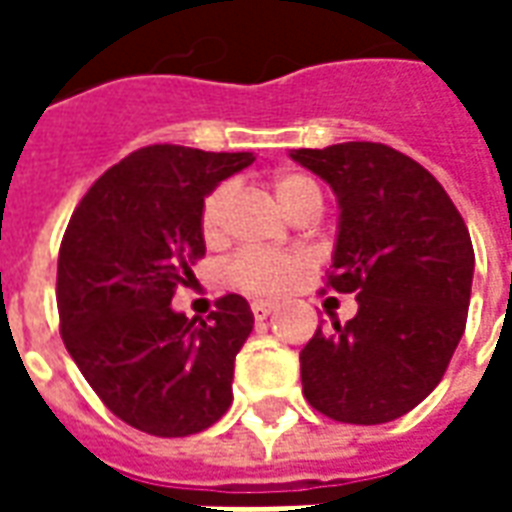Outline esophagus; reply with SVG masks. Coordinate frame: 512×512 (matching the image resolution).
<instances>
[{
	"instance_id": "esophagus-1",
	"label": "esophagus",
	"mask_w": 512,
	"mask_h": 512,
	"mask_svg": "<svg viewBox=\"0 0 512 512\" xmlns=\"http://www.w3.org/2000/svg\"><path fill=\"white\" fill-rule=\"evenodd\" d=\"M274 310H277V307H274L271 301H263V299L252 301V315H255L257 321H266L268 315H271Z\"/></svg>"
}]
</instances>
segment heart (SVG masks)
Listing matches in <instances>:
<instances>
[{
    "instance_id": "heart-1",
    "label": "heart",
    "mask_w": 512,
    "mask_h": 512,
    "mask_svg": "<svg viewBox=\"0 0 512 512\" xmlns=\"http://www.w3.org/2000/svg\"><path fill=\"white\" fill-rule=\"evenodd\" d=\"M271 191L274 200L279 202L282 211L293 213L299 211L301 205L310 202H321V189L318 183L304 175V172H279L277 178L271 180ZM230 197L233 189L224 183L205 197L200 213V227L205 241H219L224 233V219H227V208H230ZM304 257L301 255H282V252H244L238 255L227 268V279L235 288L246 290L252 296H279L296 282L299 271L304 268Z\"/></svg>"
}]
</instances>
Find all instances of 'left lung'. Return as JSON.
Wrapping results in <instances>:
<instances>
[{"instance_id": "8db88e82", "label": "left lung", "mask_w": 512, "mask_h": 512, "mask_svg": "<svg viewBox=\"0 0 512 512\" xmlns=\"http://www.w3.org/2000/svg\"><path fill=\"white\" fill-rule=\"evenodd\" d=\"M337 197L329 285L359 310L301 348L312 408L351 425L403 417L436 389L466 329L474 249L428 169L395 147L343 142L290 150Z\"/></svg>"}]
</instances>
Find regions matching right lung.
<instances>
[{"label":"right lung","mask_w":512,"mask_h":512,"mask_svg":"<svg viewBox=\"0 0 512 512\" xmlns=\"http://www.w3.org/2000/svg\"><path fill=\"white\" fill-rule=\"evenodd\" d=\"M255 153L150 145L106 169L73 211L57 263L62 343L106 408L150 436H191L233 403L255 315L224 296L208 321L172 310L205 255L202 202Z\"/></svg>","instance_id":"add662e5"}]
</instances>
